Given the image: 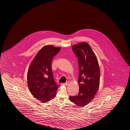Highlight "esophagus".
I'll use <instances>...</instances> for the list:
<instances>
[{
	"label": "esophagus",
	"instance_id": "esophagus-1",
	"mask_svg": "<svg viewBox=\"0 0 130 130\" xmlns=\"http://www.w3.org/2000/svg\"><path fill=\"white\" fill-rule=\"evenodd\" d=\"M68 83H62L61 84V85H64V86H66V85H68Z\"/></svg>",
	"mask_w": 130,
	"mask_h": 130
}]
</instances>
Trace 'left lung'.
Segmentation results:
<instances>
[{
  "label": "left lung",
  "instance_id": "obj_1",
  "mask_svg": "<svg viewBox=\"0 0 130 130\" xmlns=\"http://www.w3.org/2000/svg\"><path fill=\"white\" fill-rule=\"evenodd\" d=\"M72 50L78 58L79 71L78 94L70 96V100L79 107L86 106L94 98L100 85V71L98 61L90 46L79 43Z\"/></svg>",
  "mask_w": 130,
  "mask_h": 130
}]
</instances>
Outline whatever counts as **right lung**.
I'll use <instances>...</instances> for the list:
<instances>
[{
    "label": "right lung",
    "instance_id": "right-lung-1",
    "mask_svg": "<svg viewBox=\"0 0 130 130\" xmlns=\"http://www.w3.org/2000/svg\"><path fill=\"white\" fill-rule=\"evenodd\" d=\"M60 47L47 45L42 47L32 61L27 74L29 90L36 99L45 103L56 96L59 86L55 83L51 69L53 57Z\"/></svg>",
    "mask_w": 130,
    "mask_h": 130
}]
</instances>
